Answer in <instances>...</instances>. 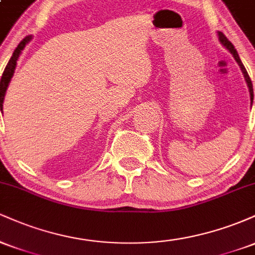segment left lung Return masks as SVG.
Listing matches in <instances>:
<instances>
[{"mask_svg":"<svg viewBox=\"0 0 255 255\" xmlns=\"http://www.w3.org/2000/svg\"><path fill=\"white\" fill-rule=\"evenodd\" d=\"M218 39H219V42H221L222 45H223L224 48L227 49V50H229V51H230V54L233 55L234 58H235V61H236V62H238V64H239V66H240V68H241V72H242V74H244V77H245V80H246V83H247L248 90H250L251 104H253V97H254V95H253V85H252L251 78H250V75H248L247 71H246V68H245L244 63H242V62H241V60H240V56H239L238 51H236L235 46H234L233 44H231L230 40L228 39V38L225 37L224 34L222 33V32H218Z\"/></svg>","mask_w":255,"mask_h":255,"instance_id":"obj_1","label":"left lung"}]
</instances>
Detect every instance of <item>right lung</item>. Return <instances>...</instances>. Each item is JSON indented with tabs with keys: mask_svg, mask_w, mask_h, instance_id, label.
<instances>
[{
	"mask_svg": "<svg viewBox=\"0 0 255 255\" xmlns=\"http://www.w3.org/2000/svg\"><path fill=\"white\" fill-rule=\"evenodd\" d=\"M31 39H32V36H27L19 43V45L16 46V49L13 52V56L10 57L9 62H8L7 66H5L4 72H3V74H2V78L0 81V109H1V111H3V101H4L5 91H7L8 85H9L11 78H13V75H14V72H15L17 58H19L20 55H21V51L24 50L26 44L30 42Z\"/></svg>",
	"mask_w": 255,
	"mask_h": 255,
	"instance_id": "obj_1",
	"label": "right lung"
}]
</instances>
